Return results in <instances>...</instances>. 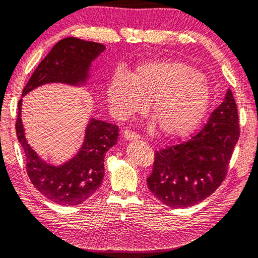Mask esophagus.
I'll use <instances>...</instances> for the list:
<instances>
[{"label":"esophagus","mask_w":258,"mask_h":258,"mask_svg":"<svg viewBox=\"0 0 258 258\" xmlns=\"http://www.w3.org/2000/svg\"><path fill=\"white\" fill-rule=\"evenodd\" d=\"M122 136H123L125 141H137V139H139V135L130 132V130H125V132L122 134Z\"/></svg>","instance_id":"obj_1"}]
</instances>
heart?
Wrapping results in <instances>:
<instances>
[{"label":"heart","mask_w":258,"mask_h":258,"mask_svg":"<svg viewBox=\"0 0 258 258\" xmlns=\"http://www.w3.org/2000/svg\"><path fill=\"white\" fill-rule=\"evenodd\" d=\"M114 115L125 119L149 101L161 132L183 137L199 125L208 112L212 90L207 78L186 62L161 59L142 62L130 72H116L106 88Z\"/></svg>","instance_id":"heart-1"}]
</instances>
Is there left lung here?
I'll use <instances>...</instances> for the list:
<instances>
[{
    "label": "left lung",
    "instance_id": "obj_1",
    "mask_svg": "<svg viewBox=\"0 0 258 258\" xmlns=\"http://www.w3.org/2000/svg\"><path fill=\"white\" fill-rule=\"evenodd\" d=\"M239 135L238 108L227 89L200 133L155 153L153 171L147 178L150 191L172 208L199 204L224 180Z\"/></svg>",
    "mask_w": 258,
    "mask_h": 258
}]
</instances>
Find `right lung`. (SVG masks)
Wrapping results in <instances>:
<instances>
[{
	"instance_id": "obj_1",
	"label": "right lung",
	"mask_w": 258,
	"mask_h": 258,
	"mask_svg": "<svg viewBox=\"0 0 258 258\" xmlns=\"http://www.w3.org/2000/svg\"><path fill=\"white\" fill-rule=\"evenodd\" d=\"M104 50V44L77 37L60 40L34 71L22 96L46 83L86 86L90 79L92 61ZM22 101L18 103L16 132L26 155V170L32 184L57 205L82 204L103 183L104 159L107 151L116 144L119 126L91 117L78 153L69 161L54 166L42 160L27 143L22 122Z\"/></svg>"
}]
</instances>
